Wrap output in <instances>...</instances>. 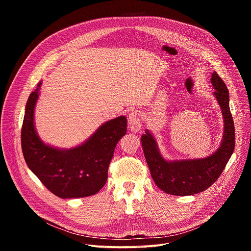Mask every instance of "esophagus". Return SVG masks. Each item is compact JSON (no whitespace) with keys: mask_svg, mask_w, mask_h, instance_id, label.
I'll return each mask as SVG.
<instances>
[{"mask_svg":"<svg viewBox=\"0 0 251 251\" xmlns=\"http://www.w3.org/2000/svg\"><path fill=\"white\" fill-rule=\"evenodd\" d=\"M128 127L133 133H138L141 131L142 122L138 111H132L128 116Z\"/></svg>","mask_w":251,"mask_h":251,"instance_id":"obj_1","label":"esophagus"}]
</instances>
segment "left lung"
Segmentation results:
<instances>
[{"instance_id":"1","label":"left lung","mask_w":251,"mask_h":251,"mask_svg":"<svg viewBox=\"0 0 251 251\" xmlns=\"http://www.w3.org/2000/svg\"><path fill=\"white\" fill-rule=\"evenodd\" d=\"M212 95L217 99L224 118V133L219 148L209 156L198 159L167 160L161 154L157 139L146 129L141 137L142 147L155 184L173 196H191L209 188L223 173L235 145L232 116L229 110V93L217 73L211 74Z\"/></svg>"}]
</instances>
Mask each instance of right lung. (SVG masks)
<instances>
[{
    "label": "right lung",
    "mask_w": 251,
    "mask_h": 251,
    "mask_svg": "<svg viewBox=\"0 0 251 251\" xmlns=\"http://www.w3.org/2000/svg\"><path fill=\"white\" fill-rule=\"evenodd\" d=\"M42 81L26 101L22 149L28 169L52 194L61 199L95 195L105 185L118 141L126 134L127 119L119 116L103 123L81 144L70 149L45 143L34 125V110Z\"/></svg>",
    "instance_id": "add662e5"
}]
</instances>
